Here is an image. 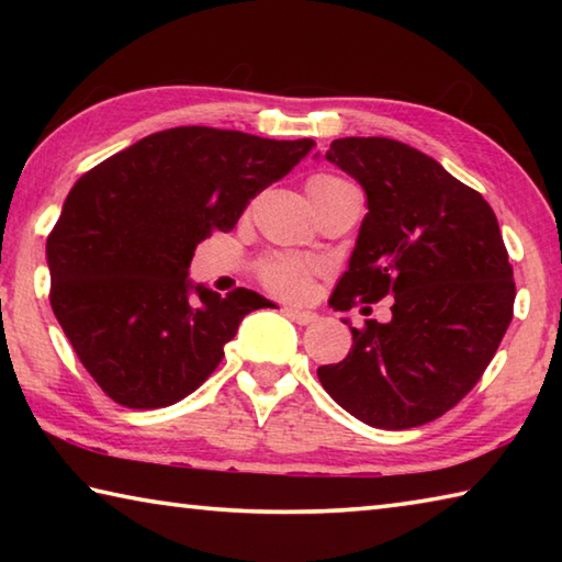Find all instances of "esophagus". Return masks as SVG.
<instances>
[{"mask_svg":"<svg viewBox=\"0 0 562 562\" xmlns=\"http://www.w3.org/2000/svg\"><path fill=\"white\" fill-rule=\"evenodd\" d=\"M284 315H288L292 322H297V325H312V322H317V315L310 310H300V307H284L282 310Z\"/></svg>","mask_w":562,"mask_h":562,"instance_id":"obj_1","label":"esophagus"}]
</instances>
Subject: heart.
I'll list each match as a JSON object with an SVG mask.
<instances>
[{
    "instance_id": "b5f03b06",
    "label": "heart",
    "mask_w": 562,
    "mask_h": 562,
    "mask_svg": "<svg viewBox=\"0 0 562 562\" xmlns=\"http://www.w3.org/2000/svg\"><path fill=\"white\" fill-rule=\"evenodd\" d=\"M345 183L335 176H315L310 180V186H335ZM312 278H315V265L302 258H272L262 262L260 280L268 290L284 294V297H300L310 290Z\"/></svg>"
}]
</instances>
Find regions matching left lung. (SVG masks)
<instances>
[{"label": "left lung", "mask_w": 562, "mask_h": 562, "mask_svg": "<svg viewBox=\"0 0 562 562\" xmlns=\"http://www.w3.org/2000/svg\"><path fill=\"white\" fill-rule=\"evenodd\" d=\"M327 160L369 207L329 304L392 297V319L351 327L349 355L317 376L359 422L414 429L459 404L496 355L516 300L508 250L479 190L402 140L337 138Z\"/></svg>", "instance_id": "8db88e82"}]
</instances>
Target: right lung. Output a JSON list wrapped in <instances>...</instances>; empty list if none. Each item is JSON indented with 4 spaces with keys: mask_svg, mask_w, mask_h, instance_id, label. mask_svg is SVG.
Segmentation results:
<instances>
[{
    "mask_svg": "<svg viewBox=\"0 0 562 562\" xmlns=\"http://www.w3.org/2000/svg\"><path fill=\"white\" fill-rule=\"evenodd\" d=\"M312 148V138L178 126L76 180L46 237L49 302L103 394L128 408L180 402L215 372L243 317L274 307L245 288L225 297L195 288L188 268L198 243L233 231Z\"/></svg>",
    "mask_w": 562,
    "mask_h": 562,
    "instance_id": "right-lung-1",
    "label": "right lung"
}]
</instances>
